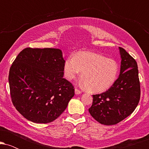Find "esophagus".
<instances>
[{"label": "esophagus", "mask_w": 149, "mask_h": 149, "mask_svg": "<svg viewBox=\"0 0 149 149\" xmlns=\"http://www.w3.org/2000/svg\"><path fill=\"white\" fill-rule=\"evenodd\" d=\"M75 93H76V95H79V94L81 93V91L78 90V89L76 88L75 89Z\"/></svg>", "instance_id": "obj_1"}]
</instances>
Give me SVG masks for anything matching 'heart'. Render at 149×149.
<instances>
[{
  "label": "heart",
  "mask_w": 149,
  "mask_h": 149,
  "mask_svg": "<svg viewBox=\"0 0 149 149\" xmlns=\"http://www.w3.org/2000/svg\"><path fill=\"white\" fill-rule=\"evenodd\" d=\"M63 71L65 78L69 80L75 79L82 71L83 85L91 92H102L114 84L119 67L113 59L97 53L82 51L66 59Z\"/></svg>",
  "instance_id": "1"
}]
</instances>
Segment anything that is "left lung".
I'll use <instances>...</instances> for the list:
<instances>
[{
  "label": "left lung",
  "mask_w": 149,
  "mask_h": 149,
  "mask_svg": "<svg viewBox=\"0 0 149 149\" xmlns=\"http://www.w3.org/2000/svg\"><path fill=\"white\" fill-rule=\"evenodd\" d=\"M121 57L120 75L107 91L94 95L90 115L105 125H116L129 116L140 100V83L136 61L119 47Z\"/></svg>",
  "instance_id": "8db88e82"
}]
</instances>
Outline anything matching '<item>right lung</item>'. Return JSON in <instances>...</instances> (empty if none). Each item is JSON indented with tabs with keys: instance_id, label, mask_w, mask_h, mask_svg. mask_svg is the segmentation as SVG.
Wrapping results in <instances>:
<instances>
[{
	"instance_id": "add662e5",
	"label": "right lung",
	"mask_w": 149,
	"mask_h": 149,
	"mask_svg": "<svg viewBox=\"0 0 149 149\" xmlns=\"http://www.w3.org/2000/svg\"><path fill=\"white\" fill-rule=\"evenodd\" d=\"M61 49L27 48L19 52L10 69L13 105L25 118L48 123L64 111L74 96L73 85L64 76Z\"/></svg>"
}]
</instances>
